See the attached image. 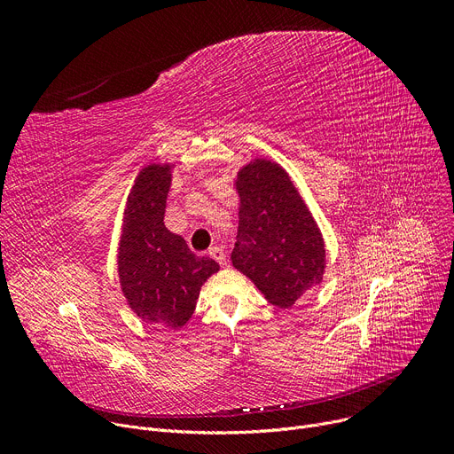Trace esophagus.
Listing matches in <instances>:
<instances>
[{
    "instance_id": "1",
    "label": "esophagus",
    "mask_w": 454,
    "mask_h": 454,
    "mask_svg": "<svg viewBox=\"0 0 454 454\" xmlns=\"http://www.w3.org/2000/svg\"><path fill=\"white\" fill-rule=\"evenodd\" d=\"M209 255L217 261L219 265H223V267H226V263H228V259H226V254H224V250L221 248V247H213L211 250H209Z\"/></svg>"
}]
</instances>
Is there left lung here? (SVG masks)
<instances>
[{
  "instance_id": "8db88e82",
  "label": "left lung",
  "mask_w": 454,
  "mask_h": 454,
  "mask_svg": "<svg viewBox=\"0 0 454 454\" xmlns=\"http://www.w3.org/2000/svg\"><path fill=\"white\" fill-rule=\"evenodd\" d=\"M239 226L231 265L272 305L291 309L325 272L322 231L283 167L254 158L233 178Z\"/></svg>"
}]
</instances>
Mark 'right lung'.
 <instances>
[{"label": "right lung", "instance_id": "1", "mask_svg": "<svg viewBox=\"0 0 454 454\" xmlns=\"http://www.w3.org/2000/svg\"><path fill=\"white\" fill-rule=\"evenodd\" d=\"M175 163H149L137 173L123 211L117 278L130 311L145 324L184 327L193 317L200 287L219 263L189 250L165 228V202Z\"/></svg>", "mask_w": 454, "mask_h": 454}]
</instances>
